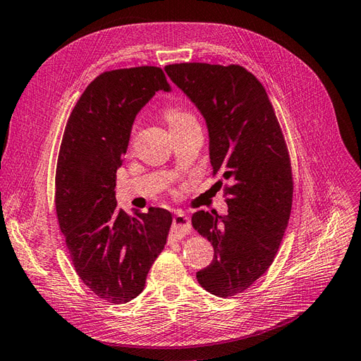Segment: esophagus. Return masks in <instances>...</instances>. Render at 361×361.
<instances>
[{"label": "esophagus", "instance_id": "1", "mask_svg": "<svg viewBox=\"0 0 361 361\" xmlns=\"http://www.w3.org/2000/svg\"><path fill=\"white\" fill-rule=\"evenodd\" d=\"M190 232V219L188 215H184L183 212H178L177 215L173 216L172 221V235L173 238L181 239Z\"/></svg>", "mask_w": 361, "mask_h": 361}]
</instances>
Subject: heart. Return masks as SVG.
<instances>
[{
    "mask_svg": "<svg viewBox=\"0 0 361 361\" xmlns=\"http://www.w3.org/2000/svg\"><path fill=\"white\" fill-rule=\"evenodd\" d=\"M166 118H168V123L169 126H175V125H180L184 122H189V120H195L190 113L180 108H169L166 111Z\"/></svg>",
    "mask_w": 361,
    "mask_h": 361,
    "instance_id": "1",
    "label": "heart"
}]
</instances>
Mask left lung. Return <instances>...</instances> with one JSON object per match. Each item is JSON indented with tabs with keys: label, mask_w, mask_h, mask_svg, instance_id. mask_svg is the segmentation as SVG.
Masks as SVG:
<instances>
[{
	"label": "left lung",
	"mask_w": 361,
	"mask_h": 361,
	"mask_svg": "<svg viewBox=\"0 0 361 361\" xmlns=\"http://www.w3.org/2000/svg\"><path fill=\"white\" fill-rule=\"evenodd\" d=\"M164 71L204 117L212 173L228 183L227 215L200 210L192 216L215 250L197 279L228 298L259 279L279 250L293 204L288 149L265 88L244 67L189 62Z\"/></svg>",
	"instance_id": "left-lung-1"
}]
</instances>
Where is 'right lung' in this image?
Masks as SVG:
<instances>
[{
	"instance_id": "obj_1",
	"label": "right lung",
	"mask_w": 361,
	"mask_h": 361,
	"mask_svg": "<svg viewBox=\"0 0 361 361\" xmlns=\"http://www.w3.org/2000/svg\"><path fill=\"white\" fill-rule=\"evenodd\" d=\"M160 90L171 85L159 67L102 73L71 111L58 157L54 204L71 262L92 293L116 305L143 291L172 224L160 207L128 215L114 190L135 116Z\"/></svg>"
}]
</instances>
